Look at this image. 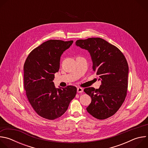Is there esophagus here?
I'll return each instance as SVG.
<instances>
[{
	"label": "esophagus",
	"mask_w": 148,
	"mask_h": 148,
	"mask_svg": "<svg viewBox=\"0 0 148 148\" xmlns=\"http://www.w3.org/2000/svg\"><path fill=\"white\" fill-rule=\"evenodd\" d=\"M77 92L78 93H81L83 92V89L81 87H78V88H77Z\"/></svg>",
	"instance_id": "1"
}]
</instances>
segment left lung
I'll use <instances>...</instances> for the list:
<instances>
[{"label":"left lung","mask_w":148,"mask_h":148,"mask_svg":"<svg viewBox=\"0 0 148 148\" xmlns=\"http://www.w3.org/2000/svg\"><path fill=\"white\" fill-rule=\"evenodd\" d=\"M75 44L89 51L93 71L101 80L98 89L84 90L92 100L87 111L98 119H107L118 111L127 94V61L118 48L99 37L78 40Z\"/></svg>","instance_id":"1"}]
</instances>
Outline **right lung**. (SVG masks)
Masks as SVG:
<instances>
[{"instance_id": "obj_1", "label": "right lung", "mask_w": 148, "mask_h": 148, "mask_svg": "<svg viewBox=\"0 0 148 148\" xmlns=\"http://www.w3.org/2000/svg\"><path fill=\"white\" fill-rule=\"evenodd\" d=\"M73 41L50 40L33 49L24 64V88L28 101L40 116L54 120L64 114L77 94L69 86L56 88L53 82L59 70L60 57Z\"/></svg>"}]
</instances>
